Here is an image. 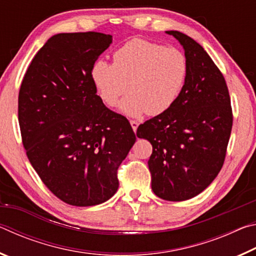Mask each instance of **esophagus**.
<instances>
[{
  "label": "esophagus",
  "mask_w": 256,
  "mask_h": 256,
  "mask_svg": "<svg viewBox=\"0 0 256 256\" xmlns=\"http://www.w3.org/2000/svg\"><path fill=\"white\" fill-rule=\"evenodd\" d=\"M130 123H131V126H132V128H133V131H134V132H136V128H138V120H130Z\"/></svg>",
  "instance_id": "34e87169"
}]
</instances>
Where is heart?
<instances>
[{
    "mask_svg": "<svg viewBox=\"0 0 256 256\" xmlns=\"http://www.w3.org/2000/svg\"><path fill=\"white\" fill-rule=\"evenodd\" d=\"M188 64L183 52L134 38L112 55V63L98 60L92 79L99 97L114 106L126 92L120 110L131 116L162 114L174 105L185 84Z\"/></svg>",
    "mask_w": 256,
    "mask_h": 256,
    "instance_id": "obj_1",
    "label": "heart"
}]
</instances>
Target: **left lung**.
Segmentation results:
<instances>
[{
    "label": "left lung",
    "instance_id": "8db88e82",
    "mask_svg": "<svg viewBox=\"0 0 256 256\" xmlns=\"http://www.w3.org/2000/svg\"><path fill=\"white\" fill-rule=\"evenodd\" d=\"M188 58L185 84L170 110L138 125L136 136L150 141L151 188L167 201H185L204 190L222 170L232 110L222 73L204 48L180 32Z\"/></svg>",
    "mask_w": 256,
    "mask_h": 256
}]
</instances>
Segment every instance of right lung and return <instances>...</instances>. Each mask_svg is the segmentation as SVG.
Wrapping results in <instances>:
<instances>
[{
    "mask_svg": "<svg viewBox=\"0 0 256 256\" xmlns=\"http://www.w3.org/2000/svg\"><path fill=\"white\" fill-rule=\"evenodd\" d=\"M110 34L50 37L20 86L18 116L30 164L47 188L71 206L100 204L118 188V170L136 142L123 115L97 94L92 68Z\"/></svg>",
    "mask_w": 256,
    "mask_h": 256,
    "instance_id": "1",
    "label": "right lung"
}]
</instances>
